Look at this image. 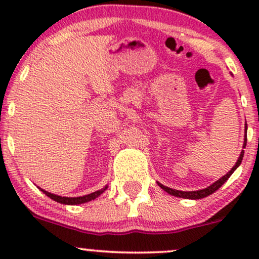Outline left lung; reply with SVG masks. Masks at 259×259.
<instances>
[{
	"mask_svg": "<svg viewBox=\"0 0 259 259\" xmlns=\"http://www.w3.org/2000/svg\"><path fill=\"white\" fill-rule=\"evenodd\" d=\"M245 125H246L245 126L246 127V132H247V124H245ZM246 142H247V136H246V134H245V141H243V148L246 147ZM243 153H245V151L242 150L241 153H240L239 159H237V162L235 163V165H234L233 168H231V170L229 171V173L225 174L224 177H222L219 180H217L215 183H213L210 186H208L207 189L198 190V191H179V190H174V189H170V187H168V186L162 185V184H160V183H157V184H158V185L162 187V189L164 190L165 192H168V194L171 195V196H175V197L190 198V200H200V198H204V197H207V196L212 195L213 192H215L217 190H218L219 187H221L223 184H224L225 181L229 179V178H230V175L233 174L235 170H236V168L239 167L240 164H241L242 158H243Z\"/></svg>",
	"mask_w": 259,
	"mask_h": 259,
	"instance_id": "1",
	"label": "left lung"
}]
</instances>
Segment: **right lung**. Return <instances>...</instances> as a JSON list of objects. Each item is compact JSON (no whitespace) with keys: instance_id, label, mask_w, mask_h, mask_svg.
<instances>
[{"instance_id":"right-lung-1","label":"right lung","mask_w":259,"mask_h":259,"mask_svg":"<svg viewBox=\"0 0 259 259\" xmlns=\"http://www.w3.org/2000/svg\"><path fill=\"white\" fill-rule=\"evenodd\" d=\"M107 187H108V186H105L103 189L99 190V191L92 192V194H89V195H85V196H80V197H62V196L53 195V194H51V192L45 191V190L40 189V187H38V189H40L45 195L49 196L50 198H52L53 201L58 202V203H62V204H80V203H85V202H89L91 200H95L96 197H99V196L102 194V192L106 191Z\"/></svg>"}]
</instances>
